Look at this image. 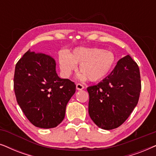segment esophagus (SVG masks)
I'll use <instances>...</instances> for the list:
<instances>
[{"mask_svg": "<svg viewBox=\"0 0 156 156\" xmlns=\"http://www.w3.org/2000/svg\"><path fill=\"white\" fill-rule=\"evenodd\" d=\"M76 87L77 90H82V89H84V85H82V84H80V83H78V84H76Z\"/></svg>", "mask_w": 156, "mask_h": 156, "instance_id": "obj_1", "label": "esophagus"}]
</instances>
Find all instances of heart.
I'll return each mask as SVG.
<instances>
[{"label": "heart", "mask_w": 156, "mask_h": 156, "mask_svg": "<svg viewBox=\"0 0 156 156\" xmlns=\"http://www.w3.org/2000/svg\"><path fill=\"white\" fill-rule=\"evenodd\" d=\"M116 58L112 51L99 48H77L71 54L60 53L59 67L64 75L69 76L79 65L78 78L87 79L92 82H100L111 73L115 67Z\"/></svg>", "instance_id": "obj_1"}]
</instances>
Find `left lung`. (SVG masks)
<instances>
[{"label":"left lung","mask_w":156,"mask_h":156,"mask_svg":"<svg viewBox=\"0 0 156 156\" xmlns=\"http://www.w3.org/2000/svg\"><path fill=\"white\" fill-rule=\"evenodd\" d=\"M140 90L139 67L126 55L119 59L109 75L87 88L89 116L102 129L118 128L137 105Z\"/></svg>","instance_id":"8db88e82"}]
</instances>
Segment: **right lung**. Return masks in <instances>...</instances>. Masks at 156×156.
<instances>
[{
    "label": "right lung",
    "mask_w": 156,
    "mask_h": 156,
    "mask_svg": "<svg viewBox=\"0 0 156 156\" xmlns=\"http://www.w3.org/2000/svg\"><path fill=\"white\" fill-rule=\"evenodd\" d=\"M14 91L30 122L36 127L51 129L63 121L76 85L68 79L59 77L52 57L29 50L16 65Z\"/></svg>",
    "instance_id": "right-lung-1"
}]
</instances>
